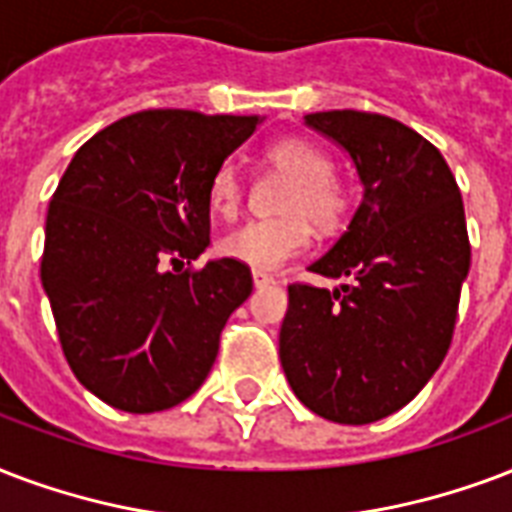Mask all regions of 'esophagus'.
<instances>
[{"label":"esophagus","mask_w":512,"mask_h":512,"mask_svg":"<svg viewBox=\"0 0 512 512\" xmlns=\"http://www.w3.org/2000/svg\"><path fill=\"white\" fill-rule=\"evenodd\" d=\"M252 282H255V287H268V284H273V276H268L263 271H255L252 273Z\"/></svg>","instance_id":"34e87169"}]
</instances>
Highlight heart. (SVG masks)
Segmentation results:
<instances>
[{
    "instance_id": "obj_1",
    "label": "heart",
    "mask_w": 512,
    "mask_h": 512,
    "mask_svg": "<svg viewBox=\"0 0 512 512\" xmlns=\"http://www.w3.org/2000/svg\"><path fill=\"white\" fill-rule=\"evenodd\" d=\"M265 161L290 182L276 198V217L249 220L220 239L222 257L255 271H276L300 255L311 241V225L322 233L341 228L349 212V190L335 177V161L303 136L279 139L265 150ZM244 201V179L233 163H222L209 179V206L233 217Z\"/></svg>"
}]
</instances>
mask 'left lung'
Here are the masks:
<instances>
[{
    "label": "left lung",
    "mask_w": 512,
    "mask_h": 512,
    "mask_svg": "<svg viewBox=\"0 0 512 512\" xmlns=\"http://www.w3.org/2000/svg\"><path fill=\"white\" fill-rule=\"evenodd\" d=\"M306 123L349 152L365 193L341 239L311 263L349 284L287 287L279 357L308 411L370 424L411 403L451 346L470 271L462 193L438 147L400 120L333 109Z\"/></svg>",
    "instance_id": "1"
}]
</instances>
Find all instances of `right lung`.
I'll return each mask as SVG.
<instances>
[{
  "label": "right lung",
  "instance_id": "obj_1",
  "mask_svg": "<svg viewBox=\"0 0 512 512\" xmlns=\"http://www.w3.org/2000/svg\"><path fill=\"white\" fill-rule=\"evenodd\" d=\"M255 115L142 109L74 152L50 198L42 252L58 341L77 381L112 408L155 413L209 376L252 271L209 247V179Z\"/></svg>",
  "mask_w": 512,
  "mask_h": 512
}]
</instances>
